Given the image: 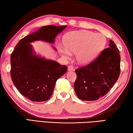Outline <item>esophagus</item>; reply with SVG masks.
I'll use <instances>...</instances> for the list:
<instances>
[{"instance_id":"obj_1","label":"esophagus","mask_w":133,"mask_h":133,"mask_svg":"<svg viewBox=\"0 0 133 133\" xmlns=\"http://www.w3.org/2000/svg\"><path fill=\"white\" fill-rule=\"evenodd\" d=\"M74 70V67L72 65H70V66H68V70L69 71H73Z\"/></svg>"}]
</instances>
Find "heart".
I'll return each mask as SVG.
<instances>
[{
	"label": "heart",
	"instance_id": "heart-1",
	"mask_svg": "<svg viewBox=\"0 0 133 133\" xmlns=\"http://www.w3.org/2000/svg\"><path fill=\"white\" fill-rule=\"evenodd\" d=\"M65 48L60 51L64 58L69 59L71 52L76 53L77 61L81 64H87L92 61L103 49L106 39L102 34L90 31H74L64 35L63 39Z\"/></svg>",
	"mask_w": 133,
	"mask_h": 133
}]
</instances>
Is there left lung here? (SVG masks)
Segmentation results:
<instances>
[{
	"label": "left lung",
	"instance_id": "1",
	"mask_svg": "<svg viewBox=\"0 0 133 133\" xmlns=\"http://www.w3.org/2000/svg\"><path fill=\"white\" fill-rule=\"evenodd\" d=\"M94 61L75 71L77 79L74 90L83 101H96L103 97L116 83L120 75L121 56L112 40Z\"/></svg>",
	"mask_w": 133,
	"mask_h": 133
}]
</instances>
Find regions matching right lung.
Segmentation results:
<instances>
[{
	"mask_svg": "<svg viewBox=\"0 0 133 133\" xmlns=\"http://www.w3.org/2000/svg\"><path fill=\"white\" fill-rule=\"evenodd\" d=\"M66 26L49 25L19 41L11 55L10 75L22 95L33 102L49 99L58 79L66 72L67 66L34 55L30 43L37 40L53 43Z\"/></svg>",
	"mask_w": 133,
	"mask_h": 133,
	"instance_id": "1",
	"label": "right lung"
}]
</instances>
